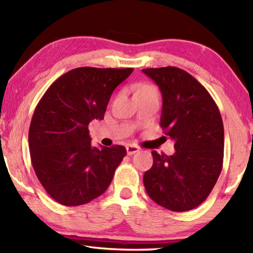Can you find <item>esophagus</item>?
<instances>
[{
  "instance_id": "1",
  "label": "esophagus",
  "mask_w": 253,
  "mask_h": 253,
  "mask_svg": "<svg viewBox=\"0 0 253 253\" xmlns=\"http://www.w3.org/2000/svg\"><path fill=\"white\" fill-rule=\"evenodd\" d=\"M126 151H127L128 155H132V154L139 152L140 148L138 146H135V145H127Z\"/></svg>"
}]
</instances>
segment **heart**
Masks as SVG:
<instances>
[{"label":"heart","instance_id":"b5f03b06","mask_svg":"<svg viewBox=\"0 0 253 253\" xmlns=\"http://www.w3.org/2000/svg\"><path fill=\"white\" fill-rule=\"evenodd\" d=\"M144 88H149V87H148V85H145V87H143V88H140V89H144ZM140 89H139V90H140Z\"/></svg>","mask_w":253,"mask_h":253}]
</instances>
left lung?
Segmentation results:
<instances>
[{
    "mask_svg": "<svg viewBox=\"0 0 253 253\" xmlns=\"http://www.w3.org/2000/svg\"><path fill=\"white\" fill-rule=\"evenodd\" d=\"M163 97L161 127L174 140L175 153L152 152L144 186L154 202L174 212L205 201L223 164L224 129L219 108L194 77L176 67L143 69Z\"/></svg>",
    "mask_w": 253,
    "mask_h": 253,
    "instance_id": "1",
    "label": "left lung"
}]
</instances>
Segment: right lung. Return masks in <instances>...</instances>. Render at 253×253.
<instances>
[{
	"label": "right lung",
	"mask_w": 253,
	"mask_h": 253,
	"mask_svg": "<svg viewBox=\"0 0 253 253\" xmlns=\"http://www.w3.org/2000/svg\"><path fill=\"white\" fill-rule=\"evenodd\" d=\"M132 70L72 69L50 85L36 107L29 130L32 166L58 203L83 205L108 188L126 148L93 147L88 125L104 119L111 93Z\"/></svg>",
	"instance_id": "right-lung-1"
}]
</instances>
